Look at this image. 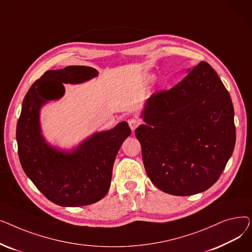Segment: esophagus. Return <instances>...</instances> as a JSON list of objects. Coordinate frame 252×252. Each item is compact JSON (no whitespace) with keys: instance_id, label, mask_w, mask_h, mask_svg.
<instances>
[{"instance_id":"1","label":"esophagus","mask_w":252,"mask_h":252,"mask_svg":"<svg viewBox=\"0 0 252 252\" xmlns=\"http://www.w3.org/2000/svg\"><path fill=\"white\" fill-rule=\"evenodd\" d=\"M140 124H141V121H140V119H138V118H131L130 121L128 122L129 127H130V129L133 130V131L139 126Z\"/></svg>"}]
</instances>
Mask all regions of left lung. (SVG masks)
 <instances>
[{"label": "left lung", "mask_w": 252, "mask_h": 252, "mask_svg": "<svg viewBox=\"0 0 252 252\" xmlns=\"http://www.w3.org/2000/svg\"><path fill=\"white\" fill-rule=\"evenodd\" d=\"M181 83L153 94L135 135L146 173L171 195L201 193L219 180L236 142L233 103L217 72L200 62Z\"/></svg>", "instance_id": "left-lung-1"}]
</instances>
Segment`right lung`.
<instances>
[{"label": "right lung", "mask_w": 252, "mask_h": 252, "mask_svg": "<svg viewBox=\"0 0 252 252\" xmlns=\"http://www.w3.org/2000/svg\"><path fill=\"white\" fill-rule=\"evenodd\" d=\"M98 76L89 66H67L48 70L25 95L16 127L21 166L35 187L60 206H85L107 194L118 150L130 135L126 122L98 131L71 150L49 144L42 134L39 112L49 101L59 100L63 84H83Z\"/></svg>", "instance_id": "right-lung-1"}]
</instances>
